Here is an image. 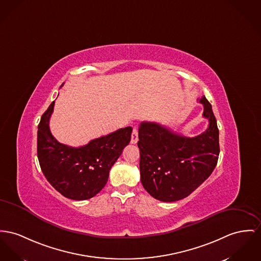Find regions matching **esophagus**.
I'll list each match as a JSON object with an SVG mask.
<instances>
[{"mask_svg": "<svg viewBox=\"0 0 261 261\" xmlns=\"http://www.w3.org/2000/svg\"><path fill=\"white\" fill-rule=\"evenodd\" d=\"M139 140V133H138V128H134L133 129V134H132V139H130V142L133 144H136Z\"/></svg>", "mask_w": 261, "mask_h": 261, "instance_id": "esophagus-1", "label": "esophagus"}]
</instances>
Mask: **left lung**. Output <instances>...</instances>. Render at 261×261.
<instances>
[{
    "instance_id": "1",
    "label": "left lung",
    "mask_w": 261,
    "mask_h": 261,
    "mask_svg": "<svg viewBox=\"0 0 261 261\" xmlns=\"http://www.w3.org/2000/svg\"><path fill=\"white\" fill-rule=\"evenodd\" d=\"M203 117L208 128L187 138L157 122H142L139 128V170L143 188L162 202L189 196L214 171L220 154L219 128L206 97Z\"/></svg>"
}]
</instances>
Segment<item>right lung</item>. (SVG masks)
<instances>
[{"instance_id": "add662e5", "label": "right lung", "mask_w": 261, "mask_h": 261, "mask_svg": "<svg viewBox=\"0 0 261 261\" xmlns=\"http://www.w3.org/2000/svg\"><path fill=\"white\" fill-rule=\"evenodd\" d=\"M53 107L54 102L38 124L37 157L40 168L61 195L71 200H87L104 188L112 166L130 141L133 127L120 128L93 139L86 145L72 147L58 142L50 133Z\"/></svg>"}]
</instances>
